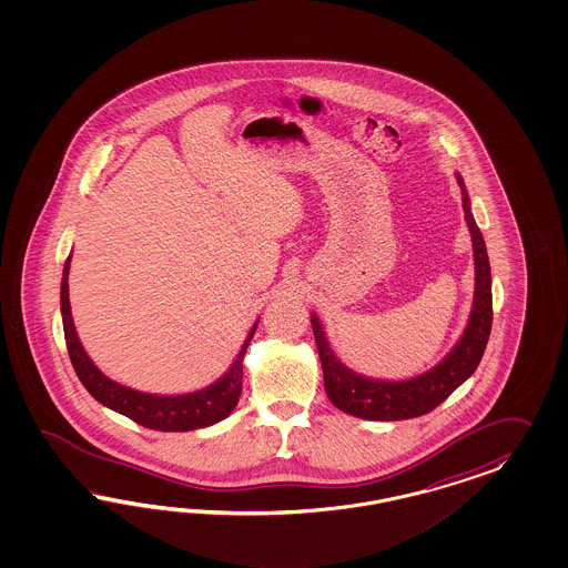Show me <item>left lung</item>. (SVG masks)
<instances>
[{
  "label": "left lung",
  "mask_w": 568,
  "mask_h": 568,
  "mask_svg": "<svg viewBox=\"0 0 568 568\" xmlns=\"http://www.w3.org/2000/svg\"><path fill=\"white\" fill-rule=\"evenodd\" d=\"M458 185L463 191V210H465L466 224L473 237V252H475V300L473 312L466 327L465 335L456 347L447 354L444 361L435 368L418 377L408 381H373L361 377L344 366L339 358L333 354L323 327L312 314V331L318 347V356L323 364L325 389L333 406L342 413L366 418V420H406L430 413L437 408L449 394L460 387L466 378L470 377L485 352V345L491 333L494 308H491V268L485 250L481 231L473 219L470 200L466 193L465 181L456 174Z\"/></svg>",
  "instance_id": "8db88e82"
}]
</instances>
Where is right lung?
Wrapping results in <instances>:
<instances>
[{
  "instance_id": "obj_1",
  "label": "right lung",
  "mask_w": 568,
  "mask_h": 568,
  "mask_svg": "<svg viewBox=\"0 0 568 568\" xmlns=\"http://www.w3.org/2000/svg\"><path fill=\"white\" fill-rule=\"evenodd\" d=\"M69 271L70 258L64 264L62 275V290H60V308H62V323H64V337L69 349L72 368L87 392L95 397L100 404L108 406L110 410L124 414L126 418L135 420L141 427L154 430H193L204 429L219 420L226 418L237 406L241 396V378H243V356L245 349L254 337V331H250L245 344L241 345L237 361L229 368L223 378H219L214 385H210L202 392H193L185 396H150L135 389H129L124 385L114 383L105 377L102 371L87 356L83 345L77 337V328L72 325L69 302Z\"/></svg>"
}]
</instances>
